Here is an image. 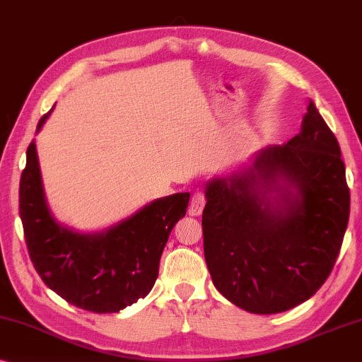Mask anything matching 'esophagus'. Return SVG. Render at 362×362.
I'll return each instance as SVG.
<instances>
[{
  "mask_svg": "<svg viewBox=\"0 0 362 362\" xmlns=\"http://www.w3.org/2000/svg\"><path fill=\"white\" fill-rule=\"evenodd\" d=\"M204 204H206L204 193L202 190L194 192L192 199H190V206H188V214H190V216H199L203 212V209H204Z\"/></svg>",
  "mask_w": 362,
  "mask_h": 362,
  "instance_id": "1",
  "label": "esophagus"
}]
</instances>
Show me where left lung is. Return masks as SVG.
<instances>
[{"label":"left lung","mask_w":362,"mask_h":362,"mask_svg":"<svg viewBox=\"0 0 362 362\" xmlns=\"http://www.w3.org/2000/svg\"><path fill=\"white\" fill-rule=\"evenodd\" d=\"M204 259L214 286L253 314L288 311L329 277L349 217L335 135L309 101L300 134L206 183Z\"/></svg>","instance_id":"1"}]
</instances>
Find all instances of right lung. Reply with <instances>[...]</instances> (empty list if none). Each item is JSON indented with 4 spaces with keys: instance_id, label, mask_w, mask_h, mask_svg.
Segmentation results:
<instances>
[{
    "instance_id": "right-lung-1",
    "label": "right lung",
    "mask_w": 362,
    "mask_h": 362,
    "mask_svg": "<svg viewBox=\"0 0 362 362\" xmlns=\"http://www.w3.org/2000/svg\"><path fill=\"white\" fill-rule=\"evenodd\" d=\"M53 111V109H51ZM40 119L37 132L49 117ZM190 193L154 199L103 232L80 233L54 219L45 197L37 145L27 148L19 214L33 267L54 293L91 313H119L150 293L172 228Z\"/></svg>"
}]
</instances>
